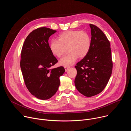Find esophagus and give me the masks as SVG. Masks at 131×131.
I'll use <instances>...</instances> for the list:
<instances>
[{"label":"esophagus","instance_id":"1","mask_svg":"<svg viewBox=\"0 0 131 131\" xmlns=\"http://www.w3.org/2000/svg\"><path fill=\"white\" fill-rule=\"evenodd\" d=\"M64 68H65V71H67V70H68V69L69 68V67H64Z\"/></svg>","mask_w":131,"mask_h":131}]
</instances>
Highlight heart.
I'll return each instance as SVG.
<instances>
[{
    "mask_svg": "<svg viewBox=\"0 0 131 131\" xmlns=\"http://www.w3.org/2000/svg\"><path fill=\"white\" fill-rule=\"evenodd\" d=\"M91 46L89 35L84 31L67 30L61 34L57 40H52L50 50L55 57L60 58L68 49L69 52L59 61L61 66L68 67L73 64L78 58H83L89 53Z\"/></svg>",
    "mask_w": 131,
    "mask_h": 131,
    "instance_id": "b5f03b06",
    "label": "heart"
}]
</instances>
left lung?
<instances>
[{
	"label": "left lung",
	"instance_id": "1",
	"mask_svg": "<svg viewBox=\"0 0 131 131\" xmlns=\"http://www.w3.org/2000/svg\"><path fill=\"white\" fill-rule=\"evenodd\" d=\"M91 46L89 53L75 68L77 74L74 84L86 97L101 93L107 85L113 70L110 44L104 33L96 26L90 24Z\"/></svg>",
	"mask_w": 131,
	"mask_h": 131
}]
</instances>
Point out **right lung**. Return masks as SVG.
I'll list each match as a JSON object with an SVG mask.
<instances>
[{
  "mask_svg": "<svg viewBox=\"0 0 131 131\" xmlns=\"http://www.w3.org/2000/svg\"><path fill=\"white\" fill-rule=\"evenodd\" d=\"M57 30L40 27L31 32L24 41L20 66L25 85L32 95L42 100L52 97L60 84L63 66L50 69L58 61L51 53L49 38Z\"/></svg>",
  "mask_w": 131,
  "mask_h": 131,
  "instance_id": "add662e5",
  "label": "right lung"
}]
</instances>
